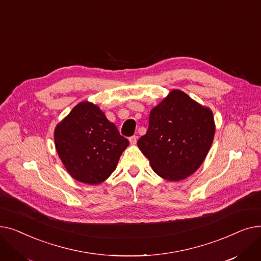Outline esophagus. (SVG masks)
I'll use <instances>...</instances> for the list:
<instances>
[{
	"mask_svg": "<svg viewBox=\"0 0 261 261\" xmlns=\"http://www.w3.org/2000/svg\"><path fill=\"white\" fill-rule=\"evenodd\" d=\"M129 142L131 145H135L136 142H138V138H136V136H131V138L129 139Z\"/></svg>",
	"mask_w": 261,
	"mask_h": 261,
	"instance_id": "obj_1",
	"label": "esophagus"
}]
</instances>
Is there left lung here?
<instances>
[{"label": "left lung", "mask_w": 261, "mask_h": 261, "mask_svg": "<svg viewBox=\"0 0 261 261\" xmlns=\"http://www.w3.org/2000/svg\"><path fill=\"white\" fill-rule=\"evenodd\" d=\"M212 110L180 90H172L149 115L138 142L153 171L171 182L185 180L206 158L215 136Z\"/></svg>", "instance_id": "8db88e82"}]
</instances>
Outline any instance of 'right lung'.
I'll return each instance as SVG.
<instances>
[{
    "label": "right lung",
    "instance_id": "right-lung-1",
    "mask_svg": "<svg viewBox=\"0 0 261 261\" xmlns=\"http://www.w3.org/2000/svg\"><path fill=\"white\" fill-rule=\"evenodd\" d=\"M55 147L67 172L78 182L97 185L115 170L129 141L98 106L81 101L55 128Z\"/></svg>",
    "mask_w": 261,
    "mask_h": 261
}]
</instances>
